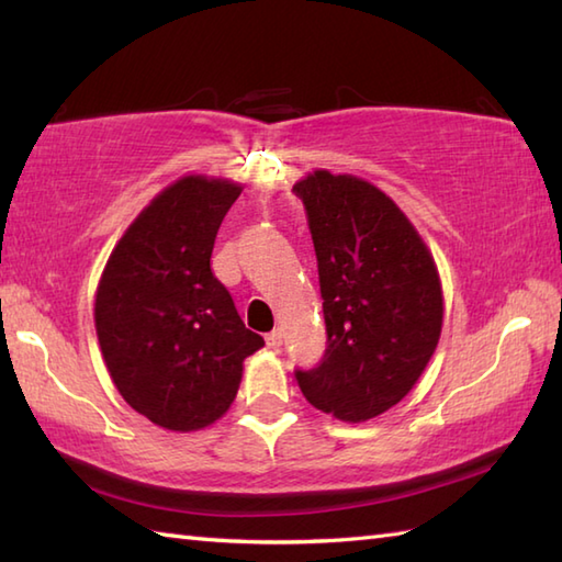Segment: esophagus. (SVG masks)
Masks as SVG:
<instances>
[{
	"label": "esophagus",
	"mask_w": 562,
	"mask_h": 562,
	"mask_svg": "<svg viewBox=\"0 0 562 562\" xmlns=\"http://www.w3.org/2000/svg\"><path fill=\"white\" fill-rule=\"evenodd\" d=\"M266 342H268V348H270V350H280V348H282V333H280V330H272V333H268Z\"/></svg>",
	"instance_id": "obj_1"
}]
</instances>
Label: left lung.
Instances as JSON below:
<instances>
[{
    "mask_svg": "<svg viewBox=\"0 0 562 562\" xmlns=\"http://www.w3.org/2000/svg\"><path fill=\"white\" fill-rule=\"evenodd\" d=\"M312 229L324 296V362L296 372L304 398L342 423L393 408L441 336L445 296L423 236L384 190L316 169L294 183Z\"/></svg>",
    "mask_w": 562,
    "mask_h": 562,
    "instance_id": "left-lung-1",
    "label": "left lung"
}]
</instances>
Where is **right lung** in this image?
Segmentation results:
<instances>
[{"mask_svg": "<svg viewBox=\"0 0 562 562\" xmlns=\"http://www.w3.org/2000/svg\"><path fill=\"white\" fill-rule=\"evenodd\" d=\"M241 190L229 178H178L127 226L101 272L93 324L103 362L130 408L171 432L220 420L244 360L266 345L210 268Z\"/></svg>", "mask_w": 562, "mask_h": 562, "instance_id": "1", "label": "right lung"}]
</instances>
